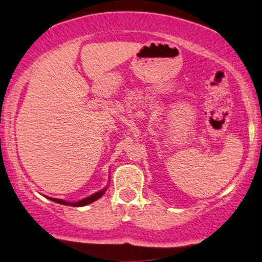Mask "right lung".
Wrapping results in <instances>:
<instances>
[{
  "label": "right lung",
  "mask_w": 262,
  "mask_h": 262,
  "mask_svg": "<svg viewBox=\"0 0 262 262\" xmlns=\"http://www.w3.org/2000/svg\"><path fill=\"white\" fill-rule=\"evenodd\" d=\"M105 190H106V188H104L103 190H100V192L95 193L94 195H91V196L83 199V200L77 201V202H67V201L61 200V199H54V198H47V199H50L51 201H54V202H56V203H60V205L72 206V207H83V206L89 205V203H91V202H94V201H96V200H98V199L101 196V195H103V194L105 193Z\"/></svg>",
  "instance_id": "right-lung-1"
}]
</instances>
